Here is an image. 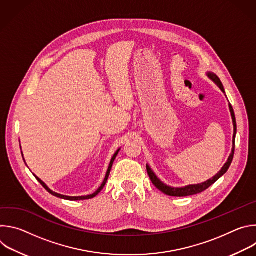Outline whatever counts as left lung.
Here are the masks:
<instances>
[{"instance_id":"left-lung-1","label":"left lung","mask_w":256,"mask_h":256,"mask_svg":"<svg viewBox=\"0 0 256 256\" xmlns=\"http://www.w3.org/2000/svg\"><path fill=\"white\" fill-rule=\"evenodd\" d=\"M208 76L218 86V88H220L224 93H225V90H224V87H223V84L221 82V80L218 79V77L214 74H212V72H208ZM229 108H230V112H231V116H232V120H233V124H234V134H233V149H232V153L227 161V163L223 166V168L221 169V171L218 172L216 175H214L212 178H210V180L204 182V184H194V186H186V188H170L166 184H164L163 182L155 175V173L152 171V169L147 165V171H148V174H149V177L152 181V184L159 190H161L163 194H167V196H194V194H200L202 192H204L206 190H208L212 184H214V182L222 177L229 169L232 161H233V157H234V152H235V136H236V132H237V126H236V118H235V114H234V110H233V107L231 104H229Z\"/></svg>"}]
</instances>
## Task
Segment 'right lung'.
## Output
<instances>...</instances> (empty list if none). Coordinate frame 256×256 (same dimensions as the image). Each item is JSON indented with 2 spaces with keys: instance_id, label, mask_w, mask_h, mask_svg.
<instances>
[{
  "instance_id": "1",
  "label": "right lung",
  "mask_w": 256,
  "mask_h": 256,
  "mask_svg": "<svg viewBox=\"0 0 256 256\" xmlns=\"http://www.w3.org/2000/svg\"><path fill=\"white\" fill-rule=\"evenodd\" d=\"M118 152H120V149L116 151V153L114 155V157H112V161H110V164H109V167H108V170H107V173H106V176H105V178H104V181H103V184H101V186L93 194H90V196H62V194H56V192H54L52 190H50L48 186H46V184H44V182L42 180V179H40L38 176H35L36 177V179H38V181H40V184L50 192V194H52V196H58V198H64V200H89V198H93L94 196H96L102 190H103V188H104V186H105V184H106V181H107V179H108V176H109V173H110V170H112V164H114V159L116 158V156H118Z\"/></svg>"
}]
</instances>
